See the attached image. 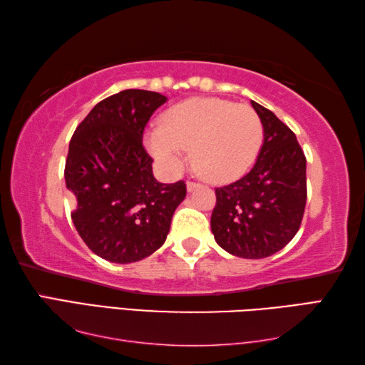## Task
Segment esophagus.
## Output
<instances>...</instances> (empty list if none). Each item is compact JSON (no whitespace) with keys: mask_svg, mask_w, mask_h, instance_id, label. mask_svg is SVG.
<instances>
[{"mask_svg":"<svg viewBox=\"0 0 365 365\" xmlns=\"http://www.w3.org/2000/svg\"><path fill=\"white\" fill-rule=\"evenodd\" d=\"M196 187H199V183H196V182H192V180H188L187 182V190L191 192L192 190H195Z\"/></svg>","mask_w":365,"mask_h":365,"instance_id":"34e87169","label":"esophagus"}]
</instances>
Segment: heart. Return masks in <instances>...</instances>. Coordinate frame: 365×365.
I'll return each instance as SVG.
<instances>
[{
    "label": "heart",
    "mask_w": 365,
    "mask_h": 365,
    "mask_svg": "<svg viewBox=\"0 0 365 365\" xmlns=\"http://www.w3.org/2000/svg\"><path fill=\"white\" fill-rule=\"evenodd\" d=\"M262 139V120L251 106L197 97L169 108L160 128L145 135V145L169 174L180 170L185 149H191L192 166L200 175L226 183L254 165Z\"/></svg>",
    "instance_id": "b5f03b06"
}]
</instances>
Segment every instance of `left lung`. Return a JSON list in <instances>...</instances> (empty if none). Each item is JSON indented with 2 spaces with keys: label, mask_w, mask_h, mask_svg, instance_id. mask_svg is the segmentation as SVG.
<instances>
[{
  "label": "left lung",
  "mask_w": 365,
  "mask_h": 365,
  "mask_svg": "<svg viewBox=\"0 0 365 365\" xmlns=\"http://www.w3.org/2000/svg\"><path fill=\"white\" fill-rule=\"evenodd\" d=\"M263 125V144L254 168L216 188L212 232L224 251L263 259L297 235L304 215L306 157L293 131L262 105L251 102Z\"/></svg>",
  "instance_id": "left-lung-1"
}]
</instances>
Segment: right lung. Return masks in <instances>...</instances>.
Returning <instances> with one entry per match:
<instances>
[{"label":"right lung","mask_w":365,"mask_h":365,"mask_svg":"<svg viewBox=\"0 0 365 365\" xmlns=\"http://www.w3.org/2000/svg\"><path fill=\"white\" fill-rule=\"evenodd\" d=\"M158 92L127 89L92 108L68 144L66 185L75 196L72 221L89 250L131 263L163 246L183 180L160 183L143 145L145 123L166 103Z\"/></svg>","instance_id":"right-lung-1"}]
</instances>
